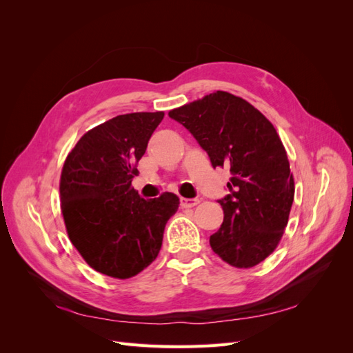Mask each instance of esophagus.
<instances>
[{"mask_svg": "<svg viewBox=\"0 0 353 353\" xmlns=\"http://www.w3.org/2000/svg\"><path fill=\"white\" fill-rule=\"evenodd\" d=\"M200 203L199 199H185V197H181V206H183L184 209H188V208H194L197 206Z\"/></svg>", "mask_w": 353, "mask_h": 353, "instance_id": "1", "label": "esophagus"}]
</instances>
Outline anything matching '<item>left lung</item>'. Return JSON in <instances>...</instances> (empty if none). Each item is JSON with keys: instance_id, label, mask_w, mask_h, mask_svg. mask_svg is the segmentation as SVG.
Instances as JSON below:
<instances>
[{"instance_id": "left-lung-1", "label": "left lung", "mask_w": 353, "mask_h": 353, "mask_svg": "<svg viewBox=\"0 0 353 353\" xmlns=\"http://www.w3.org/2000/svg\"><path fill=\"white\" fill-rule=\"evenodd\" d=\"M191 132L213 168H230V194L218 200L221 228L210 248L236 268H252L279 245L294 199L285 148L272 123L250 103L212 92L169 112Z\"/></svg>"}]
</instances>
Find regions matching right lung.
Returning a JSON list of instances; mask_svg holds the SVG:
<instances>
[{
	"label": "right lung",
	"instance_id": "right-lung-1",
	"mask_svg": "<svg viewBox=\"0 0 353 353\" xmlns=\"http://www.w3.org/2000/svg\"><path fill=\"white\" fill-rule=\"evenodd\" d=\"M165 113H128L92 128L68 154L60 178L68 236L92 270L131 279L160 252L174 193L145 200L131 184Z\"/></svg>",
	"mask_w": 353,
	"mask_h": 353
}]
</instances>
